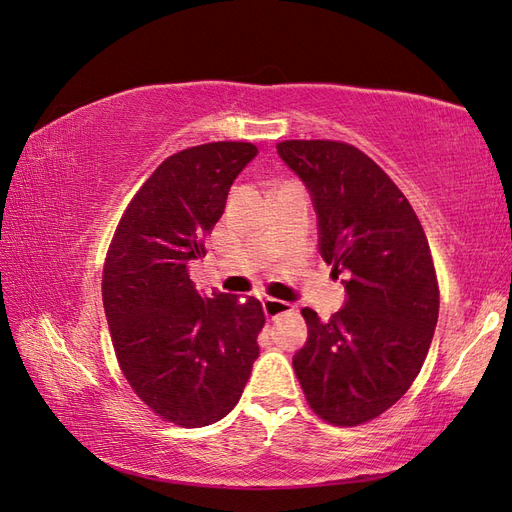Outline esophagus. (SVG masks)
<instances>
[{
  "label": "esophagus",
  "instance_id": "esophagus-1",
  "mask_svg": "<svg viewBox=\"0 0 512 512\" xmlns=\"http://www.w3.org/2000/svg\"><path fill=\"white\" fill-rule=\"evenodd\" d=\"M262 309H265V316L275 320L277 316L282 314H290L292 312V303H286V301H280V299H265L262 301Z\"/></svg>",
  "mask_w": 512,
  "mask_h": 512
}]
</instances>
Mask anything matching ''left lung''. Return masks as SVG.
<instances>
[{
    "label": "left lung",
    "mask_w": 512,
    "mask_h": 512,
    "mask_svg": "<svg viewBox=\"0 0 512 512\" xmlns=\"http://www.w3.org/2000/svg\"><path fill=\"white\" fill-rule=\"evenodd\" d=\"M280 158L312 194L320 254L346 273V305L322 322L305 307L307 344L292 367L322 421L356 427L404 397L436 331L440 288L425 230L393 179L342 141H282Z\"/></svg>",
    "instance_id": "obj_1"
}]
</instances>
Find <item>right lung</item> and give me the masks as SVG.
Instances as JSON below:
<instances>
[{"instance_id": "right-lung-1", "label": "right lung", "mask_w": 512, "mask_h": 512, "mask_svg": "<svg viewBox=\"0 0 512 512\" xmlns=\"http://www.w3.org/2000/svg\"><path fill=\"white\" fill-rule=\"evenodd\" d=\"M256 153L239 141L173 153L134 194L106 252L102 301L121 374L151 412L179 427L224 418L258 359L260 301L200 297L188 273Z\"/></svg>"}]
</instances>
